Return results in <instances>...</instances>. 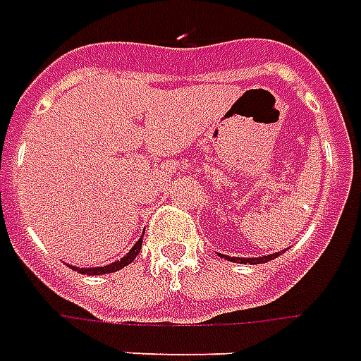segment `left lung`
Listing matches in <instances>:
<instances>
[{"mask_svg": "<svg viewBox=\"0 0 361 361\" xmlns=\"http://www.w3.org/2000/svg\"><path fill=\"white\" fill-rule=\"evenodd\" d=\"M280 254L281 252H278V254H271V255H264V257H230V255H224V257H228L230 262H238V264H250V266H254V264H266V262L274 259V257H278Z\"/></svg>", "mask_w": 361, "mask_h": 361, "instance_id": "8db88e82", "label": "left lung"}]
</instances>
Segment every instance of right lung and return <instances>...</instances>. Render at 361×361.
Instances as JSON below:
<instances>
[{
  "label": "right lung",
  "instance_id": "1",
  "mask_svg": "<svg viewBox=\"0 0 361 361\" xmlns=\"http://www.w3.org/2000/svg\"><path fill=\"white\" fill-rule=\"evenodd\" d=\"M140 250H142V238L135 242V245H133L130 252L123 255L121 259L114 262V264H109V266H104V267H75L73 266V269H75V271H80V274H87V276H104V274H111V271H118V269H121V267L130 266L131 262L135 259V255L140 254Z\"/></svg>",
  "mask_w": 361,
  "mask_h": 361
}]
</instances>
